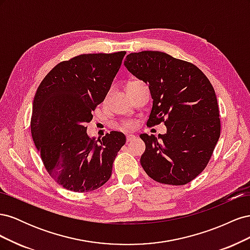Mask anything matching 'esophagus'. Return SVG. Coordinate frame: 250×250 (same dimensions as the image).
<instances>
[{
    "instance_id": "34e87169",
    "label": "esophagus",
    "mask_w": 250,
    "mask_h": 250,
    "mask_svg": "<svg viewBox=\"0 0 250 250\" xmlns=\"http://www.w3.org/2000/svg\"><path fill=\"white\" fill-rule=\"evenodd\" d=\"M135 140V135L133 134H127L126 135V141L127 142H131V141H134Z\"/></svg>"
}]
</instances>
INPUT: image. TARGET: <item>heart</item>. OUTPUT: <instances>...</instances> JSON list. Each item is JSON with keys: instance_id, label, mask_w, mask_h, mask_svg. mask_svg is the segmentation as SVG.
Here are the masks:
<instances>
[{"instance_id": "obj_1", "label": "heart", "mask_w": 250, "mask_h": 250, "mask_svg": "<svg viewBox=\"0 0 250 250\" xmlns=\"http://www.w3.org/2000/svg\"><path fill=\"white\" fill-rule=\"evenodd\" d=\"M135 82H140V81H131V82L128 83V85H130V84H132V83H135ZM133 126H134V123L130 122V121H128V122L124 123V128H126V129H130V128H132Z\"/></svg>"}]
</instances>
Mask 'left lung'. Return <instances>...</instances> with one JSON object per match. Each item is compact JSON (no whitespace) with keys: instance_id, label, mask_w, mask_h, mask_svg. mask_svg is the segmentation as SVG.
Returning <instances> with one entry per match:
<instances>
[{"instance_id":"left-lung-1","label":"left lung","mask_w":250,"mask_h":250,"mask_svg":"<svg viewBox=\"0 0 250 250\" xmlns=\"http://www.w3.org/2000/svg\"><path fill=\"white\" fill-rule=\"evenodd\" d=\"M127 70L149 85L153 99L147 126L165 123L167 133H143L141 165L157 183L183 186L207 167L220 137L213 85L197 66L158 51L130 53Z\"/></svg>"}]
</instances>
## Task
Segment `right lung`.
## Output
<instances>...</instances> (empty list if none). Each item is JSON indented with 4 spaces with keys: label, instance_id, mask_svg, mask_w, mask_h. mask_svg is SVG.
<instances>
[{
    "label": "right lung",
    "instance_id": "right-lung-1",
    "mask_svg": "<svg viewBox=\"0 0 250 250\" xmlns=\"http://www.w3.org/2000/svg\"><path fill=\"white\" fill-rule=\"evenodd\" d=\"M125 54L75 56L53 67L36 90L32 139L50 176L66 190L84 193L102 187L126 143L119 131L97 141L86 133L92 112L104 101Z\"/></svg>",
    "mask_w": 250,
    "mask_h": 250
}]
</instances>
